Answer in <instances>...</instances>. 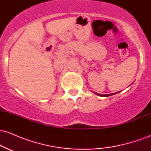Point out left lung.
Here are the masks:
<instances>
[{"label": "left lung", "mask_w": 151, "mask_h": 151, "mask_svg": "<svg viewBox=\"0 0 151 151\" xmlns=\"http://www.w3.org/2000/svg\"><path fill=\"white\" fill-rule=\"evenodd\" d=\"M111 93V94H106V95H103V94H99V93H97L99 96H111V95H113V94H115V93Z\"/></svg>", "instance_id": "left-lung-1"}]
</instances>
